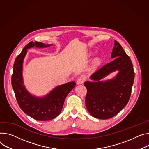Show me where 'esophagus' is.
Wrapping results in <instances>:
<instances>
[{"instance_id": "esophagus-1", "label": "esophagus", "mask_w": 149, "mask_h": 149, "mask_svg": "<svg viewBox=\"0 0 149 149\" xmlns=\"http://www.w3.org/2000/svg\"><path fill=\"white\" fill-rule=\"evenodd\" d=\"M84 80H85V78H84V77H79V78H78L77 79V84H82V83H83V82L84 81Z\"/></svg>"}]
</instances>
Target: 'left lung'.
I'll list each match as a JSON object with an SVG mask.
<instances>
[{"mask_svg": "<svg viewBox=\"0 0 149 149\" xmlns=\"http://www.w3.org/2000/svg\"><path fill=\"white\" fill-rule=\"evenodd\" d=\"M111 58L113 59L112 62L90 75L93 81L84 83L87 90V109L91 116L101 119L113 117L127 104L134 81L132 62L116 40ZM115 71L118 72L112 79L101 80Z\"/></svg>", "mask_w": 149, "mask_h": 149, "instance_id": "1", "label": "left lung"}]
</instances>
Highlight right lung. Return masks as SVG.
Returning <instances> with one entry per match:
<instances>
[{
  "label": "right lung",
  "instance_id": "add662e5",
  "mask_svg": "<svg viewBox=\"0 0 149 149\" xmlns=\"http://www.w3.org/2000/svg\"><path fill=\"white\" fill-rule=\"evenodd\" d=\"M51 46L52 44L31 42L24 47L13 64L11 81L18 103L24 113L37 120H49L58 116L62 109L65 98L76 84L72 81L58 86L42 97L33 95L26 88L24 84L22 70L27 50L34 47L46 48Z\"/></svg>",
  "mask_w": 149,
  "mask_h": 149
}]
</instances>
